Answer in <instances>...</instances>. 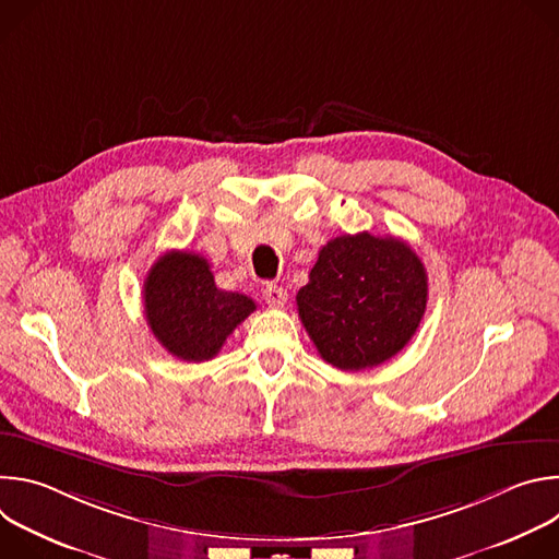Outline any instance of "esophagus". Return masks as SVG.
<instances>
[{
    "label": "esophagus",
    "instance_id": "34e87169",
    "mask_svg": "<svg viewBox=\"0 0 559 559\" xmlns=\"http://www.w3.org/2000/svg\"><path fill=\"white\" fill-rule=\"evenodd\" d=\"M263 298L267 300V305L272 307H283L287 302V289L276 285V283H267L263 287Z\"/></svg>",
    "mask_w": 559,
    "mask_h": 559
}]
</instances>
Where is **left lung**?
I'll use <instances>...</instances> for the list:
<instances>
[{
    "label": "left lung",
    "mask_w": 559,
    "mask_h": 559,
    "mask_svg": "<svg viewBox=\"0 0 559 559\" xmlns=\"http://www.w3.org/2000/svg\"><path fill=\"white\" fill-rule=\"evenodd\" d=\"M427 272L401 238L369 231L332 238L298 289V316L318 354L343 371L401 352L427 309Z\"/></svg>",
    "instance_id": "1"
}]
</instances>
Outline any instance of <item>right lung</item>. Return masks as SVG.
<instances>
[{
    "mask_svg": "<svg viewBox=\"0 0 559 559\" xmlns=\"http://www.w3.org/2000/svg\"><path fill=\"white\" fill-rule=\"evenodd\" d=\"M145 321L173 356L214 358L227 336L257 309L246 294L218 289L210 263L194 252H166L143 283Z\"/></svg>",
    "mask_w": 559,
    "mask_h": 559,
    "instance_id": "right-lung-1",
    "label": "right lung"
}]
</instances>
